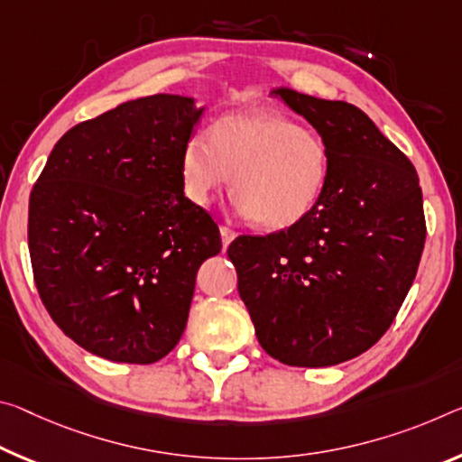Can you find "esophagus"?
Returning <instances> with one entry per match:
<instances>
[{
	"label": "esophagus",
	"instance_id": "34e87169",
	"mask_svg": "<svg viewBox=\"0 0 462 462\" xmlns=\"http://www.w3.org/2000/svg\"><path fill=\"white\" fill-rule=\"evenodd\" d=\"M219 234H222V243H224V248L228 246L234 238H236V232H234L232 228H228V226H219Z\"/></svg>",
	"mask_w": 462,
	"mask_h": 462
}]
</instances>
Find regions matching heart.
<instances>
[{
    "label": "heart",
    "mask_w": 462,
    "mask_h": 462,
    "mask_svg": "<svg viewBox=\"0 0 462 462\" xmlns=\"http://www.w3.org/2000/svg\"><path fill=\"white\" fill-rule=\"evenodd\" d=\"M232 205L267 230H288L302 222L323 197L331 153L317 131L300 127L273 111L222 116L209 135L195 134L182 148L185 195L208 205L230 185Z\"/></svg>",
    "instance_id": "heart-1"
}]
</instances>
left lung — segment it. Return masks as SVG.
I'll return each mask as SVG.
<instances>
[{"instance_id": "obj_1", "label": "left lung", "mask_w": 462, "mask_h": 462, "mask_svg": "<svg viewBox=\"0 0 462 462\" xmlns=\"http://www.w3.org/2000/svg\"><path fill=\"white\" fill-rule=\"evenodd\" d=\"M327 142L331 174L309 217L238 236V273L261 347L300 368L364 354L386 333L420 267L426 217L417 172L360 108L275 88Z\"/></svg>"}]
</instances>
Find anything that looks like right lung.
Wrapping results in <instances>:
<instances>
[{
	"mask_svg": "<svg viewBox=\"0 0 462 462\" xmlns=\"http://www.w3.org/2000/svg\"><path fill=\"white\" fill-rule=\"evenodd\" d=\"M203 115L179 94L127 100L71 127L28 203L34 283L51 319L111 362L153 364L187 327L217 224L182 191L180 156Z\"/></svg>",
	"mask_w": 462,
	"mask_h": 462,
	"instance_id": "obj_1",
	"label": "right lung"
}]
</instances>
